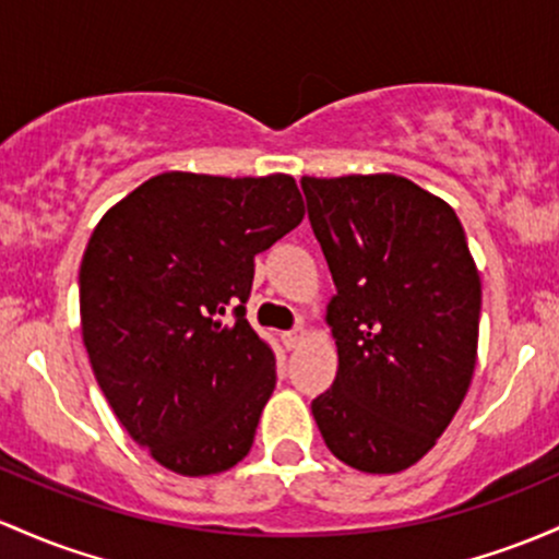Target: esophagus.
Returning <instances> with one entry per match:
<instances>
[{
	"mask_svg": "<svg viewBox=\"0 0 559 559\" xmlns=\"http://www.w3.org/2000/svg\"><path fill=\"white\" fill-rule=\"evenodd\" d=\"M281 342H284L286 349H294L299 347L305 342V329H292V331H284L281 334Z\"/></svg>",
	"mask_w": 559,
	"mask_h": 559,
	"instance_id": "esophagus-1",
	"label": "esophagus"
}]
</instances>
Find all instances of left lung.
<instances>
[{"label":"left lung","mask_w":559,"mask_h":559,"mask_svg":"<svg viewBox=\"0 0 559 559\" xmlns=\"http://www.w3.org/2000/svg\"><path fill=\"white\" fill-rule=\"evenodd\" d=\"M336 294L326 321L340 369L312 416L340 462L408 469L467 395L480 275L456 212L397 175L302 177Z\"/></svg>","instance_id":"1"}]
</instances>
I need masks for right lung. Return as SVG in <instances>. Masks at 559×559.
I'll return each mask as SVG.
<instances>
[{"label":"right lung","instance_id":"1","mask_svg":"<svg viewBox=\"0 0 559 559\" xmlns=\"http://www.w3.org/2000/svg\"><path fill=\"white\" fill-rule=\"evenodd\" d=\"M302 217L289 175L164 171L97 223L79 270L84 347L162 467L217 475L249 453L275 388L273 349L247 321L254 257Z\"/></svg>","mask_w":559,"mask_h":559}]
</instances>
